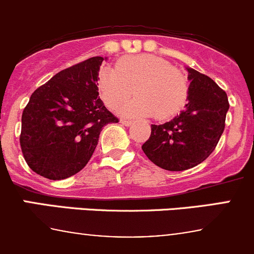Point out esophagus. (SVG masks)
Wrapping results in <instances>:
<instances>
[{
  "instance_id": "esophagus-1",
  "label": "esophagus",
  "mask_w": 254,
  "mask_h": 254,
  "mask_svg": "<svg viewBox=\"0 0 254 254\" xmlns=\"http://www.w3.org/2000/svg\"><path fill=\"white\" fill-rule=\"evenodd\" d=\"M120 123H122L123 125H125V127H130V125H131L134 122H132V120H129V119H122L120 120Z\"/></svg>"
}]
</instances>
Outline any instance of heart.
Wrapping results in <instances>:
<instances>
[{
    "label": "heart",
    "mask_w": 254,
    "mask_h": 254,
    "mask_svg": "<svg viewBox=\"0 0 254 254\" xmlns=\"http://www.w3.org/2000/svg\"><path fill=\"white\" fill-rule=\"evenodd\" d=\"M97 87L108 108L119 107L134 92L136 97L120 113L141 117L155 114L161 120L181 112L189 98L188 77L170 61L148 54L123 58L114 70H101Z\"/></svg>",
    "instance_id": "b5f03b06"
}]
</instances>
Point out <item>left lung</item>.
<instances>
[{
	"mask_svg": "<svg viewBox=\"0 0 254 254\" xmlns=\"http://www.w3.org/2000/svg\"><path fill=\"white\" fill-rule=\"evenodd\" d=\"M189 98L186 109L170 122L151 125L142 151L151 162L167 171H184L206 160L225 129L229 99L211 78L187 67Z\"/></svg>",
	"mask_w": 254,
	"mask_h": 254,
	"instance_id": "8db88e82",
	"label": "left lung"
}]
</instances>
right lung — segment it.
Segmentation results:
<instances>
[{
    "label": "right lung",
    "mask_w": 254,
    "mask_h": 254,
    "mask_svg": "<svg viewBox=\"0 0 254 254\" xmlns=\"http://www.w3.org/2000/svg\"><path fill=\"white\" fill-rule=\"evenodd\" d=\"M106 59L94 56L65 68L30 96L19 142L25 162L39 176L60 181L78 173L91 160L102 129L118 123L97 87Z\"/></svg>",
    "instance_id": "1"
}]
</instances>
